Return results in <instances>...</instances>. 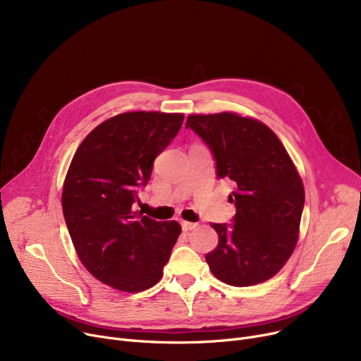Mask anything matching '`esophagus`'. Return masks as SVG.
<instances>
[{"label":"esophagus","mask_w":361,"mask_h":361,"mask_svg":"<svg viewBox=\"0 0 361 361\" xmlns=\"http://www.w3.org/2000/svg\"><path fill=\"white\" fill-rule=\"evenodd\" d=\"M181 228H183V231H192L193 228H196V224L183 221V222H181Z\"/></svg>","instance_id":"obj_1"}]
</instances>
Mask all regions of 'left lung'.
Listing matches in <instances>:
<instances>
[{"label":"left lung","instance_id":"left-lung-1","mask_svg":"<svg viewBox=\"0 0 361 361\" xmlns=\"http://www.w3.org/2000/svg\"><path fill=\"white\" fill-rule=\"evenodd\" d=\"M185 127L209 147L216 177L237 184L228 196L233 224H212L219 240L206 255L209 269L234 287L272 278L295 249L305 207V187L286 147L268 126L233 112L188 116Z\"/></svg>","mask_w":361,"mask_h":361}]
</instances>
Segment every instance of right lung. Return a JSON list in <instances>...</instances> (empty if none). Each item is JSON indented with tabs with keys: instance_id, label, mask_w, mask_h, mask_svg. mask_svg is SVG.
<instances>
[{
	"instance_id": "obj_1",
	"label": "right lung",
	"mask_w": 361,
	"mask_h": 361,
	"mask_svg": "<svg viewBox=\"0 0 361 361\" xmlns=\"http://www.w3.org/2000/svg\"><path fill=\"white\" fill-rule=\"evenodd\" d=\"M183 120V114L124 112L93 128L73 157L64 219L85 268L112 288L154 287L181 233L178 222L150 219L133 206Z\"/></svg>"
}]
</instances>
